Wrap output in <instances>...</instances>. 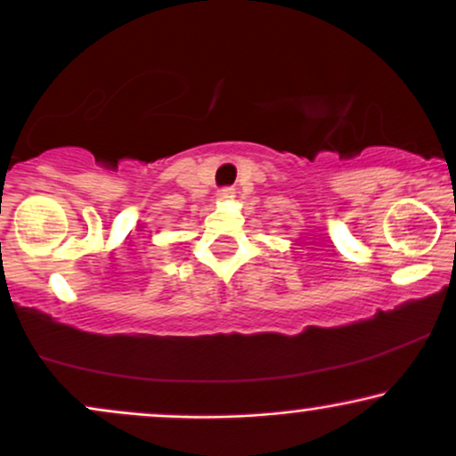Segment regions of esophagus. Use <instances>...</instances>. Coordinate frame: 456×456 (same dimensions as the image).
<instances>
[{"label": "esophagus", "instance_id": "obj_1", "mask_svg": "<svg viewBox=\"0 0 456 456\" xmlns=\"http://www.w3.org/2000/svg\"><path fill=\"white\" fill-rule=\"evenodd\" d=\"M235 197V189H232V186H224V189H218L216 193V200L218 201H232Z\"/></svg>", "mask_w": 456, "mask_h": 456}]
</instances>
